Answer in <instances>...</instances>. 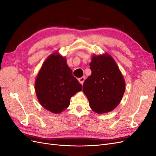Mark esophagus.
I'll list each match as a JSON object with an SVG mask.
<instances>
[{
    "label": "esophagus",
    "instance_id": "obj_1",
    "mask_svg": "<svg viewBox=\"0 0 156 156\" xmlns=\"http://www.w3.org/2000/svg\"><path fill=\"white\" fill-rule=\"evenodd\" d=\"M78 80H79V81L80 83H81V84H83L84 80H85V77H81V78H79Z\"/></svg>",
    "mask_w": 156,
    "mask_h": 156
}]
</instances>
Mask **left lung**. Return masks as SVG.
Here are the masks:
<instances>
[{
    "label": "left lung",
    "mask_w": 156,
    "mask_h": 156,
    "mask_svg": "<svg viewBox=\"0 0 156 156\" xmlns=\"http://www.w3.org/2000/svg\"><path fill=\"white\" fill-rule=\"evenodd\" d=\"M90 69L92 74L84 82L83 88L90 107L99 114L112 111L120 103L126 88L116 63L108 54L94 55Z\"/></svg>",
    "instance_id": "left-lung-1"
}]
</instances>
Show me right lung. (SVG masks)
<instances>
[{"label": "right lung", "mask_w": 156, "mask_h": 156, "mask_svg": "<svg viewBox=\"0 0 156 156\" xmlns=\"http://www.w3.org/2000/svg\"><path fill=\"white\" fill-rule=\"evenodd\" d=\"M81 90L82 85L72 75L66 60L57 53L46 59L35 81V90L40 104L55 114L68 108L70 98Z\"/></svg>", "instance_id": "1"}]
</instances>
